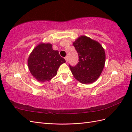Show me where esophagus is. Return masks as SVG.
<instances>
[{"mask_svg": "<svg viewBox=\"0 0 132 132\" xmlns=\"http://www.w3.org/2000/svg\"><path fill=\"white\" fill-rule=\"evenodd\" d=\"M64 59H65L66 62H67L68 61V56H66V57H64Z\"/></svg>", "mask_w": 132, "mask_h": 132, "instance_id": "34e87169", "label": "esophagus"}]
</instances>
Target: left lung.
<instances>
[{"label":"left lung","mask_w":132,"mask_h":132,"mask_svg":"<svg viewBox=\"0 0 132 132\" xmlns=\"http://www.w3.org/2000/svg\"><path fill=\"white\" fill-rule=\"evenodd\" d=\"M73 45L79 56L77 65H70L73 76L83 84L95 82L104 67V49L97 41L85 36L78 37L73 43Z\"/></svg>","instance_id":"left-lung-1"}]
</instances>
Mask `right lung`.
<instances>
[{
    "mask_svg": "<svg viewBox=\"0 0 132 132\" xmlns=\"http://www.w3.org/2000/svg\"><path fill=\"white\" fill-rule=\"evenodd\" d=\"M66 62L51 44L40 43L33 50L28 60L30 73L39 82L51 80L57 73L61 64Z\"/></svg>",
    "mask_w": 132,
    "mask_h": 132,
    "instance_id": "obj_1",
    "label": "right lung"
}]
</instances>
